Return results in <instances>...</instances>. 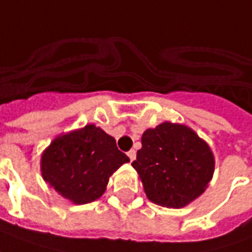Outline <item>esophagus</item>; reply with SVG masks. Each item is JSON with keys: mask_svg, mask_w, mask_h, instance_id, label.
Segmentation results:
<instances>
[{"mask_svg": "<svg viewBox=\"0 0 252 252\" xmlns=\"http://www.w3.org/2000/svg\"><path fill=\"white\" fill-rule=\"evenodd\" d=\"M128 157H129V159H131V161H133V159H135V157H136V151L129 150L128 151Z\"/></svg>", "mask_w": 252, "mask_h": 252, "instance_id": "34e87169", "label": "esophagus"}]
</instances>
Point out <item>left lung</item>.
<instances>
[{
	"label": "left lung",
	"mask_w": 252,
	"mask_h": 252,
	"mask_svg": "<svg viewBox=\"0 0 252 252\" xmlns=\"http://www.w3.org/2000/svg\"><path fill=\"white\" fill-rule=\"evenodd\" d=\"M132 166L151 202L180 209L205 192L214 173V156L191 128L165 121L143 132Z\"/></svg>",
	"instance_id": "obj_1"
}]
</instances>
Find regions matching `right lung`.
Segmentation results:
<instances>
[{
    "mask_svg": "<svg viewBox=\"0 0 252 252\" xmlns=\"http://www.w3.org/2000/svg\"><path fill=\"white\" fill-rule=\"evenodd\" d=\"M129 158L99 126L89 124L53 140L42 154L43 180L75 205L101 198L109 177Z\"/></svg>",
    "mask_w": 252,
    "mask_h": 252,
    "instance_id": "1",
    "label": "right lung"
}]
</instances>
